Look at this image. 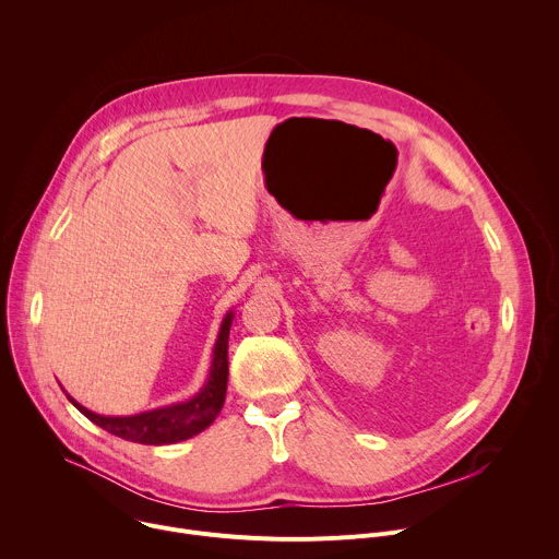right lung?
Masks as SVG:
<instances>
[{
  "mask_svg": "<svg viewBox=\"0 0 559 559\" xmlns=\"http://www.w3.org/2000/svg\"><path fill=\"white\" fill-rule=\"evenodd\" d=\"M234 313L227 311L214 349H212V362L205 384L194 393L190 401L175 403L168 407H158L152 412H143L136 416H99L84 405H79L72 395L68 401L82 412L91 423L106 429L108 433L139 442V444H175L181 440H188L201 431H205L216 416L221 414V407L225 403L227 391V341H229V328H231Z\"/></svg>",
  "mask_w": 559,
  "mask_h": 559,
  "instance_id": "obj_1",
  "label": "right lung"
}]
</instances>
